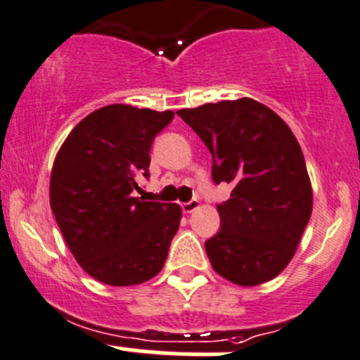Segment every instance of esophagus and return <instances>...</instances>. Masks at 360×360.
<instances>
[{
    "mask_svg": "<svg viewBox=\"0 0 360 360\" xmlns=\"http://www.w3.org/2000/svg\"><path fill=\"white\" fill-rule=\"evenodd\" d=\"M199 208V201L198 199H192V201H188V202H184V205H181V210H184L185 213H192V212H195V210Z\"/></svg>",
    "mask_w": 360,
    "mask_h": 360,
    "instance_id": "1",
    "label": "esophagus"
}]
</instances>
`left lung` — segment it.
<instances>
[{"label": "left lung", "instance_id": "1", "mask_svg": "<svg viewBox=\"0 0 360 360\" xmlns=\"http://www.w3.org/2000/svg\"><path fill=\"white\" fill-rule=\"evenodd\" d=\"M205 141L215 184H233L217 206L219 233L205 243L212 268L241 287L278 276L292 261L311 217L313 191L290 127L252 98L179 110Z\"/></svg>", "mask_w": 360, "mask_h": 360}]
</instances>
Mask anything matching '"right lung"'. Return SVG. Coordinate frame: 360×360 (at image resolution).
Segmentation results:
<instances>
[{"mask_svg":"<svg viewBox=\"0 0 360 360\" xmlns=\"http://www.w3.org/2000/svg\"><path fill=\"white\" fill-rule=\"evenodd\" d=\"M175 112L108 105L89 113L60 145L51 173V208L87 275L113 287L154 278L165 266L181 208L136 198L154 136Z\"/></svg>","mask_w":360,"mask_h":360,"instance_id":"right-lung-1","label":"right lung"}]
</instances>
